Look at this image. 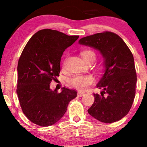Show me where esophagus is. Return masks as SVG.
I'll return each instance as SVG.
<instances>
[{
	"label": "esophagus",
	"mask_w": 147,
	"mask_h": 147,
	"mask_svg": "<svg viewBox=\"0 0 147 147\" xmlns=\"http://www.w3.org/2000/svg\"><path fill=\"white\" fill-rule=\"evenodd\" d=\"M77 95H78L79 97H82V96L84 95V92H81V91H79L78 93H77Z\"/></svg>",
	"instance_id": "34e87169"
}]
</instances>
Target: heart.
<instances>
[{
    "label": "heart",
    "mask_w": 147,
    "mask_h": 147,
    "mask_svg": "<svg viewBox=\"0 0 147 147\" xmlns=\"http://www.w3.org/2000/svg\"><path fill=\"white\" fill-rule=\"evenodd\" d=\"M82 58L85 61H89L92 59H95V53L91 50H83L81 53ZM94 82V78L90 75H75L70 79L69 82L70 85L79 90H86L88 86L92 84Z\"/></svg>",
    "instance_id": "b5f03b06"
}]
</instances>
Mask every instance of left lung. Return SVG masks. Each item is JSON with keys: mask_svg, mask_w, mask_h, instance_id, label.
<instances>
[{"mask_svg": "<svg viewBox=\"0 0 147 147\" xmlns=\"http://www.w3.org/2000/svg\"><path fill=\"white\" fill-rule=\"evenodd\" d=\"M79 43L99 50L104 59V74L97 84L103 90L101 95L94 93L95 102L88 112L102 122L120 120L129 112L136 95L133 54L122 38L111 32L84 37Z\"/></svg>", "mask_w": 147, "mask_h": 147, "instance_id": "1", "label": "left lung"}]
</instances>
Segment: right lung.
Masks as SVG:
<instances>
[{
    "mask_svg": "<svg viewBox=\"0 0 147 147\" xmlns=\"http://www.w3.org/2000/svg\"><path fill=\"white\" fill-rule=\"evenodd\" d=\"M79 36L57 30H39L31 37L18 60L17 95L23 113L34 124L49 126L66 112L77 91L63 87L52 90L50 84L59 76L61 58Z\"/></svg>",
    "mask_w": 147,
    "mask_h": 147,
    "instance_id": "obj_1",
    "label": "right lung"
}]
</instances>
